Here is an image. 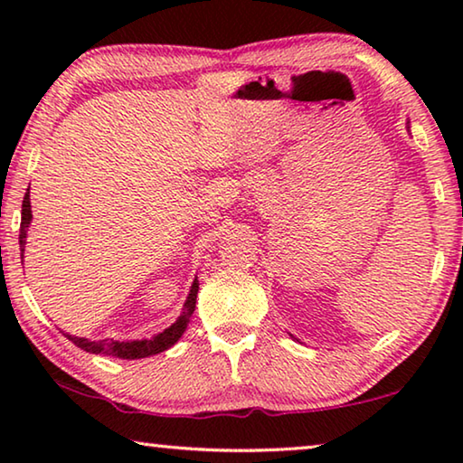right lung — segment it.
Segmentation results:
<instances>
[{
    "label": "right lung",
    "instance_id": "obj_1",
    "mask_svg": "<svg viewBox=\"0 0 463 463\" xmlns=\"http://www.w3.org/2000/svg\"><path fill=\"white\" fill-rule=\"evenodd\" d=\"M30 221H33V210H30V185H28V192L24 195V202H22V222H20V250H22V257H24V245H26V232H28V226ZM198 279H194V284L190 288V294H187V300L184 304V312L182 317H179L174 325L165 331L151 336V339H143V341H114V339H101V341H90L85 339V336H73V335H67L65 336L69 341H73L77 347L88 351V354H99V355H112V357H118V359H143L148 355H156L161 354V351H165L169 347H174V345L179 341V336L185 333L187 323H190V318L194 315V308H195V296H198Z\"/></svg>",
    "mask_w": 463,
    "mask_h": 463
}]
</instances>
